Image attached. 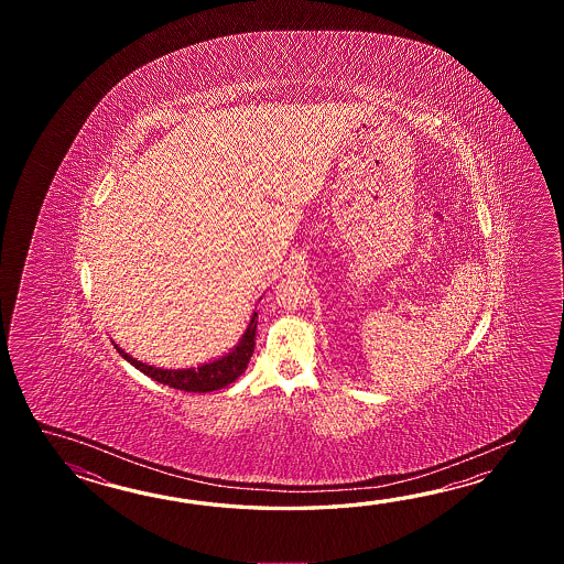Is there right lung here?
<instances>
[{
	"label": "right lung",
	"instance_id": "obj_1",
	"mask_svg": "<svg viewBox=\"0 0 564 564\" xmlns=\"http://www.w3.org/2000/svg\"><path fill=\"white\" fill-rule=\"evenodd\" d=\"M256 326H258V312L253 311L250 316V323L246 326L243 335H241L238 345L231 348L226 355H221L219 359L209 360L197 367L189 369H161L147 365L143 360L132 359L129 352H124L119 345L115 348L119 350L120 357L129 360L134 369L144 372L147 377H151L156 383L169 384L173 389H181L187 393H209L217 391L221 387H228L234 383L241 372L248 369V362L253 352V340H256Z\"/></svg>",
	"mask_w": 564,
	"mask_h": 564
}]
</instances>
